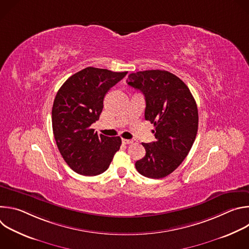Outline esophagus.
Instances as JSON below:
<instances>
[{
	"mask_svg": "<svg viewBox=\"0 0 249 249\" xmlns=\"http://www.w3.org/2000/svg\"><path fill=\"white\" fill-rule=\"evenodd\" d=\"M122 143L124 145H128V144H132L133 141L132 140H128V139H122Z\"/></svg>",
	"mask_w": 249,
	"mask_h": 249,
	"instance_id": "obj_1",
	"label": "esophagus"
}]
</instances>
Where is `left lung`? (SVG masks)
<instances>
[{
	"label": "left lung",
	"mask_w": 249,
	"mask_h": 249,
	"mask_svg": "<svg viewBox=\"0 0 249 249\" xmlns=\"http://www.w3.org/2000/svg\"><path fill=\"white\" fill-rule=\"evenodd\" d=\"M128 85L145 95V119L155 126L153 143H142L145 157L135 165L139 173L160 179L180 165L198 131V109L188 87L175 75L149 70L129 75Z\"/></svg>",
	"instance_id": "1"
}]
</instances>
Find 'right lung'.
Here are the masks:
<instances>
[{
    "instance_id": "obj_1",
    "label": "right lung",
    "mask_w": 249,
    "mask_h": 249,
    "mask_svg": "<svg viewBox=\"0 0 249 249\" xmlns=\"http://www.w3.org/2000/svg\"><path fill=\"white\" fill-rule=\"evenodd\" d=\"M128 72L88 67L71 76L60 88L52 107V128L60 154L75 172L94 176L108 168L120 149V137L91 129L103 108L107 91Z\"/></svg>"
}]
</instances>
